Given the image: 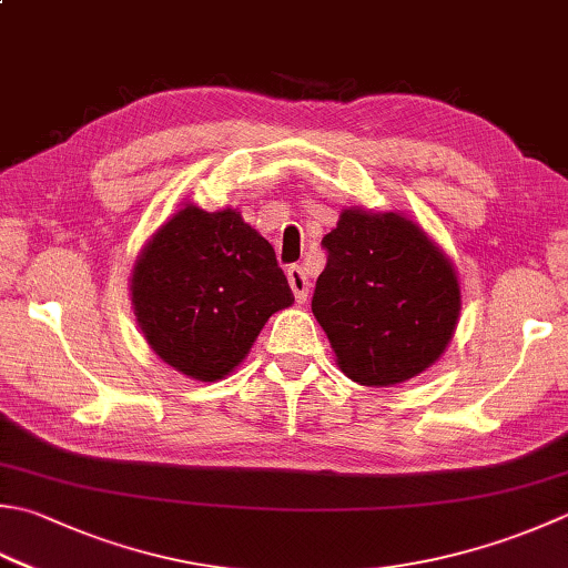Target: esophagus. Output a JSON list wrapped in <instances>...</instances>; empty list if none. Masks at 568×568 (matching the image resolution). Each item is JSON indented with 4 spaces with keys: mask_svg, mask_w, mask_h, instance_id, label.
<instances>
[{
    "mask_svg": "<svg viewBox=\"0 0 568 568\" xmlns=\"http://www.w3.org/2000/svg\"><path fill=\"white\" fill-rule=\"evenodd\" d=\"M287 283L293 287V295L297 303H305L307 293H310V281H307V273L300 268V265H291L287 268Z\"/></svg>",
    "mask_w": 568,
    "mask_h": 568,
    "instance_id": "1",
    "label": "esophagus"
}]
</instances>
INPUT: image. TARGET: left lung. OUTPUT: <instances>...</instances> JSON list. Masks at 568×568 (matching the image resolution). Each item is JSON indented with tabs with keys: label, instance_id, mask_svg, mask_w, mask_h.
<instances>
[{
	"label": "left lung",
	"instance_id": "1",
	"mask_svg": "<svg viewBox=\"0 0 568 568\" xmlns=\"http://www.w3.org/2000/svg\"><path fill=\"white\" fill-rule=\"evenodd\" d=\"M322 246L313 313L344 376L394 386L436 364L460 317L455 265L424 226L396 211L342 209Z\"/></svg>",
	"mask_w": 568,
	"mask_h": 568
}]
</instances>
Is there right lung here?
Listing matches in <instances>:
<instances>
[{
	"instance_id": "add662e5",
	"label": "right lung",
	"mask_w": 568,
	"mask_h": 568,
	"mask_svg": "<svg viewBox=\"0 0 568 568\" xmlns=\"http://www.w3.org/2000/svg\"><path fill=\"white\" fill-rule=\"evenodd\" d=\"M130 297L150 349L196 382L226 379L268 317L295 303L273 246L239 209L192 202L138 253Z\"/></svg>"
}]
</instances>
